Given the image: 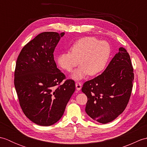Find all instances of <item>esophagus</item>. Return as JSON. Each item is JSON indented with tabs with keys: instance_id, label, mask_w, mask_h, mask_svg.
Here are the masks:
<instances>
[{
	"instance_id": "1",
	"label": "esophagus",
	"mask_w": 147,
	"mask_h": 147,
	"mask_svg": "<svg viewBox=\"0 0 147 147\" xmlns=\"http://www.w3.org/2000/svg\"><path fill=\"white\" fill-rule=\"evenodd\" d=\"M82 85L80 82L76 83V88L77 90H80L81 89H82Z\"/></svg>"
}]
</instances>
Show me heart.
<instances>
[{"label":"heart","mask_w":147,"mask_h":147,"mask_svg":"<svg viewBox=\"0 0 147 147\" xmlns=\"http://www.w3.org/2000/svg\"><path fill=\"white\" fill-rule=\"evenodd\" d=\"M70 51L58 55L56 61L59 67L68 72L80 63V66L71 75L75 80H82L88 74L94 76L100 73L105 69L111 53L108 42L93 36L77 40Z\"/></svg>","instance_id":"b5f03b06"}]
</instances>
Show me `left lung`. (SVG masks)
<instances>
[{"label": "left lung", "instance_id": "1", "mask_svg": "<svg viewBox=\"0 0 147 147\" xmlns=\"http://www.w3.org/2000/svg\"><path fill=\"white\" fill-rule=\"evenodd\" d=\"M133 80L129 55L120 47L100 75L83 84L82 91L88 98L86 113L102 124L115 119L129 102Z\"/></svg>", "mask_w": 147, "mask_h": 147}]
</instances>
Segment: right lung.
Returning a JSON list of instances; mask_svg holds the SVG:
<instances>
[{"instance_id": "right-lung-1", "label": "right lung", "mask_w": 147, "mask_h": 147, "mask_svg": "<svg viewBox=\"0 0 147 147\" xmlns=\"http://www.w3.org/2000/svg\"><path fill=\"white\" fill-rule=\"evenodd\" d=\"M64 33L43 32L28 43L19 55L14 86L26 116L38 125L49 126L61 119L75 91L68 80L57 86L65 75L57 67L53 53Z\"/></svg>"}]
</instances>
